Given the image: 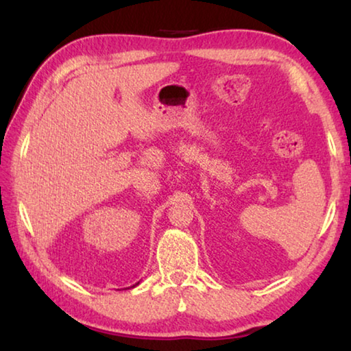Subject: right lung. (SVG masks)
Returning <instances> with one entry per match:
<instances>
[{
  "mask_svg": "<svg viewBox=\"0 0 351 351\" xmlns=\"http://www.w3.org/2000/svg\"><path fill=\"white\" fill-rule=\"evenodd\" d=\"M138 285H139V282H138V283H136V285H133V287H130V288H134V287H138ZM125 289H128V288H125Z\"/></svg>",
  "mask_w": 351,
  "mask_h": 351,
  "instance_id": "add662e5",
  "label": "right lung"
}]
</instances>
